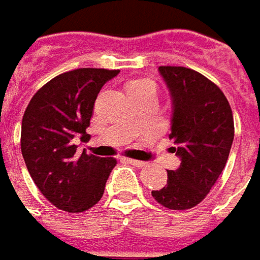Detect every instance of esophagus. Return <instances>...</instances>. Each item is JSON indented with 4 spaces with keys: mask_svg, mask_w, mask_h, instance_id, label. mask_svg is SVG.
<instances>
[{
    "mask_svg": "<svg viewBox=\"0 0 260 260\" xmlns=\"http://www.w3.org/2000/svg\"><path fill=\"white\" fill-rule=\"evenodd\" d=\"M127 162H128L130 165L136 166V168H143V166H146V162H142V160H136V159H127Z\"/></svg>",
    "mask_w": 260,
    "mask_h": 260,
    "instance_id": "obj_1",
    "label": "esophagus"
}]
</instances>
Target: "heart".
Wrapping results in <instances>:
<instances>
[{"instance_id": "heart-1", "label": "heart", "mask_w": 260, "mask_h": 260, "mask_svg": "<svg viewBox=\"0 0 260 260\" xmlns=\"http://www.w3.org/2000/svg\"><path fill=\"white\" fill-rule=\"evenodd\" d=\"M145 85L153 86V84H152V82H149V81H136V82H133V84H130L128 89H133V88H139V86H145Z\"/></svg>"}]
</instances>
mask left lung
I'll use <instances>...</instances> for the list:
<instances>
[{
	"label": "left lung",
	"instance_id": "left-lung-1",
	"mask_svg": "<svg viewBox=\"0 0 260 260\" xmlns=\"http://www.w3.org/2000/svg\"><path fill=\"white\" fill-rule=\"evenodd\" d=\"M172 98L169 139L181 165L152 195L171 210H188L204 200L223 172L235 139V121L223 91L200 72L159 66Z\"/></svg>",
	"mask_w": 260,
	"mask_h": 260
}]
</instances>
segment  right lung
<instances>
[{"instance_id": "add662e5", "label": "right lung", "mask_w": 260, "mask_h": 260, "mask_svg": "<svg viewBox=\"0 0 260 260\" xmlns=\"http://www.w3.org/2000/svg\"><path fill=\"white\" fill-rule=\"evenodd\" d=\"M120 71L81 68L55 76L30 100L21 123V153L35 184L59 210L81 213L104 194L114 157L78 152L74 139L89 140L94 103Z\"/></svg>"}]
</instances>
